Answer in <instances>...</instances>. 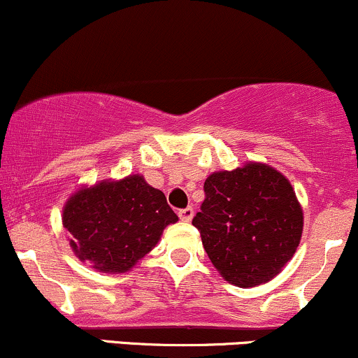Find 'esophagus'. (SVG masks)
I'll return each instance as SVG.
<instances>
[{"mask_svg": "<svg viewBox=\"0 0 358 358\" xmlns=\"http://www.w3.org/2000/svg\"><path fill=\"white\" fill-rule=\"evenodd\" d=\"M193 215H195V212H193L192 206H187V208L180 210V212H178V217H180V220H182V222H190L193 218Z\"/></svg>", "mask_w": 358, "mask_h": 358, "instance_id": "1", "label": "esophagus"}]
</instances>
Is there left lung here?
Wrapping results in <instances>:
<instances>
[{
	"label": "left lung",
	"mask_w": 358,
	"mask_h": 358,
	"mask_svg": "<svg viewBox=\"0 0 358 358\" xmlns=\"http://www.w3.org/2000/svg\"><path fill=\"white\" fill-rule=\"evenodd\" d=\"M193 225L227 282L248 288L268 282L294 257L303 213L288 180L272 166L248 163L205 180Z\"/></svg>",
	"instance_id": "8db88e82"
}]
</instances>
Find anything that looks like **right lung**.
<instances>
[{
	"label": "right lung",
	"mask_w": 358,
	"mask_h": 358,
	"mask_svg": "<svg viewBox=\"0 0 358 358\" xmlns=\"http://www.w3.org/2000/svg\"><path fill=\"white\" fill-rule=\"evenodd\" d=\"M176 220L163 192L140 175L81 188L63 210L75 255L105 273L130 270Z\"/></svg>",
	"instance_id": "1"
}]
</instances>
